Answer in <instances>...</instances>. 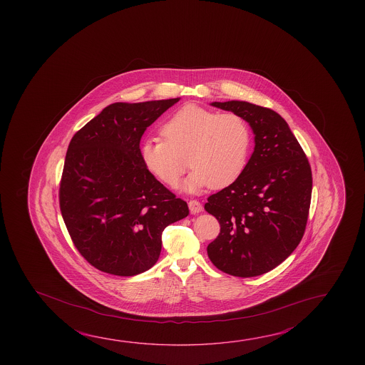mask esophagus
Instances as JSON below:
<instances>
[{
	"label": "esophagus",
	"mask_w": 365,
	"mask_h": 365,
	"mask_svg": "<svg viewBox=\"0 0 365 365\" xmlns=\"http://www.w3.org/2000/svg\"><path fill=\"white\" fill-rule=\"evenodd\" d=\"M188 207H190V211H191L192 214H200L201 211H202V205L198 202L197 200H191L190 202H188Z\"/></svg>",
	"instance_id": "34e87169"
}]
</instances>
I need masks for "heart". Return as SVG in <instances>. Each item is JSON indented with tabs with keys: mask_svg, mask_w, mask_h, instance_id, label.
Masks as SVG:
<instances>
[{
	"mask_svg": "<svg viewBox=\"0 0 365 365\" xmlns=\"http://www.w3.org/2000/svg\"><path fill=\"white\" fill-rule=\"evenodd\" d=\"M160 132L163 138H145L140 155L150 173L167 185H177L188 164L193 170L180 185L185 192L225 187L245 169L251 130L238 113L188 104L165 120Z\"/></svg>",
	"mask_w": 365,
	"mask_h": 365,
	"instance_id": "heart-1",
	"label": "heart"
}]
</instances>
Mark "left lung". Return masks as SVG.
I'll list each match as a JSON object with an SVG mask.
<instances>
[{"label": "left lung", "instance_id": "1", "mask_svg": "<svg viewBox=\"0 0 365 365\" xmlns=\"http://www.w3.org/2000/svg\"><path fill=\"white\" fill-rule=\"evenodd\" d=\"M211 106L242 115L255 135V149L240 177L205 203L220 224L207 255L229 275H262L285 261L303 238L311 165L287 120L272 109L243 101Z\"/></svg>", "mask_w": 365, "mask_h": 365}]
</instances>
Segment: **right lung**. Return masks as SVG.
Segmentation results:
<instances>
[{"instance_id": "obj_1", "label": "right lung", "mask_w": 365, "mask_h": 365, "mask_svg": "<svg viewBox=\"0 0 365 365\" xmlns=\"http://www.w3.org/2000/svg\"><path fill=\"white\" fill-rule=\"evenodd\" d=\"M180 99L109 104L68 145L61 214L81 256L103 272L148 271L160 256L163 230L190 214L140 155L146 128Z\"/></svg>"}]
</instances>
